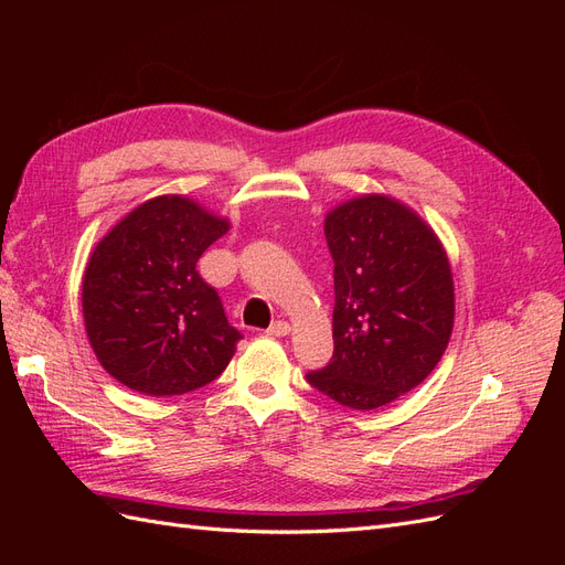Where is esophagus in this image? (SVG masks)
I'll use <instances>...</instances> for the list:
<instances>
[{
	"label": "esophagus",
	"mask_w": 565,
	"mask_h": 565,
	"mask_svg": "<svg viewBox=\"0 0 565 565\" xmlns=\"http://www.w3.org/2000/svg\"><path fill=\"white\" fill-rule=\"evenodd\" d=\"M289 322H285V320H276V322H270V328L266 330V334L268 337H287L289 334Z\"/></svg>",
	"instance_id": "34e87169"
}]
</instances>
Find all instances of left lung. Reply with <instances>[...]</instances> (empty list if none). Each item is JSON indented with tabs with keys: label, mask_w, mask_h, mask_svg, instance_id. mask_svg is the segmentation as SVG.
Segmentation results:
<instances>
[{
	"label": "left lung",
	"mask_w": 565,
	"mask_h": 565,
	"mask_svg": "<svg viewBox=\"0 0 565 565\" xmlns=\"http://www.w3.org/2000/svg\"><path fill=\"white\" fill-rule=\"evenodd\" d=\"M324 237L334 262V353L306 380L339 405L377 409L429 377L448 347V254L419 214L374 193L334 207Z\"/></svg>",
	"instance_id": "8db88e82"
}]
</instances>
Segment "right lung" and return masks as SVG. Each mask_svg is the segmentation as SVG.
I'll return each mask as SVG.
<instances>
[{
	"label": "right lung",
	"instance_id": "right-lung-1",
	"mask_svg": "<svg viewBox=\"0 0 565 565\" xmlns=\"http://www.w3.org/2000/svg\"><path fill=\"white\" fill-rule=\"evenodd\" d=\"M231 228L183 195L139 204L100 241L82 278V313L104 370L143 396L214 382L243 339L200 278L202 252Z\"/></svg>",
	"mask_w": 565,
	"mask_h": 565
}]
</instances>
